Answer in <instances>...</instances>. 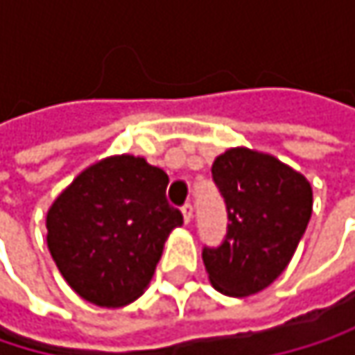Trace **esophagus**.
Masks as SVG:
<instances>
[{"label": "esophagus", "mask_w": 355, "mask_h": 355, "mask_svg": "<svg viewBox=\"0 0 355 355\" xmlns=\"http://www.w3.org/2000/svg\"><path fill=\"white\" fill-rule=\"evenodd\" d=\"M182 218H184V224H191V220H193V205L191 203L182 205Z\"/></svg>", "instance_id": "1"}]
</instances>
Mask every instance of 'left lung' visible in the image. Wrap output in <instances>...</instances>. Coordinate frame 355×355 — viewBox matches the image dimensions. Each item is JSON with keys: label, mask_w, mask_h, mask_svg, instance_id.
Segmentation results:
<instances>
[{"label": "left lung", "mask_w": 355, "mask_h": 355, "mask_svg": "<svg viewBox=\"0 0 355 355\" xmlns=\"http://www.w3.org/2000/svg\"><path fill=\"white\" fill-rule=\"evenodd\" d=\"M226 201L228 232L218 248H203L209 284L243 298L273 284L292 261L313 214V187L271 154L230 148L211 164Z\"/></svg>", "instance_id": "8db88e82"}]
</instances>
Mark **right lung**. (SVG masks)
<instances>
[{
	"label": "right lung",
	"mask_w": 355,
	"mask_h": 355,
	"mask_svg": "<svg viewBox=\"0 0 355 355\" xmlns=\"http://www.w3.org/2000/svg\"><path fill=\"white\" fill-rule=\"evenodd\" d=\"M168 175L146 158L98 160L65 187L46 211V245L69 288L119 309L148 288L182 214L166 201Z\"/></svg>",
	"instance_id": "1"
}]
</instances>
